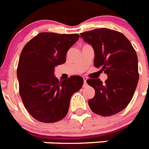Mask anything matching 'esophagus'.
Here are the masks:
<instances>
[{
	"label": "esophagus",
	"instance_id": "1",
	"mask_svg": "<svg viewBox=\"0 0 149 149\" xmlns=\"http://www.w3.org/2000/svg\"><path fill=\"white\" fill-rule=\"evenodd\" d=\"M82 78H83V81H84V84L86 85V80H87V77H82Z\"/></svg>",
	"mask_w": 149,
	"mask_h": 149
}]
</instances>
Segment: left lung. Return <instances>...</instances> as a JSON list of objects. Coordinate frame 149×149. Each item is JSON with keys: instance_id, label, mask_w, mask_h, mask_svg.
I'll return each instance as SVG.
<instances>
[{"instance_id": "1", "label": "left lung", "mask_w": 149, "mask_h": 149, "mask_svg": "<svg viewBox=\"0 0 149 149\" xmlns=\"http://www.w3.org/2000/svg\"><path fill=\"white\" fill-rule=\"evenodd\" d=\"M80 37L93 47L94 66L107 75L104 83L100 79L86 81L95 91V97L88 100L89 107L102 117L119 113L130 102L138 84L136 51L123 33L109 29L82 32Z\"/></svg>"}]
</instances>
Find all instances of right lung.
Returning <instances> with one entry per match:
<instances>
[{"label":"right lung","instance_id":"obj_1","mask_svg":"<svg viewBox=\"0 0 149 149\" xmlns=\"http://www.w3.org/2000/svg\"><path fill=\"white\" fill-rule=\"evenodd\" d=\"M79 38V34L41 32L21 51L17 67L19 92L26 109L40 122L63 119L71 96L82 88V77L71 76L60 82L54 75V67L66 62L67 51Z\"/></svg>","mask_w":149,"mask_h":149}]
</instances>
